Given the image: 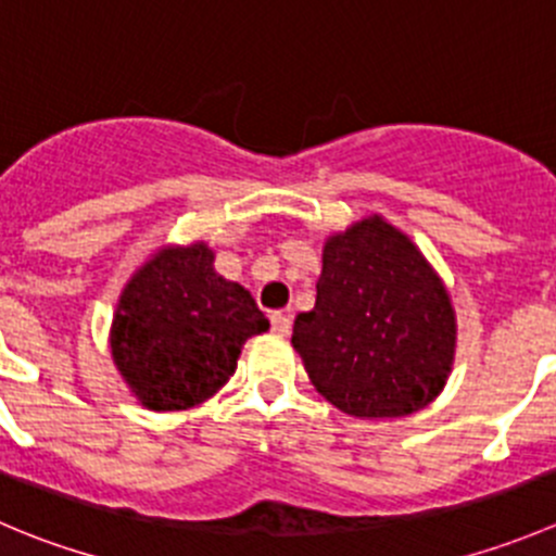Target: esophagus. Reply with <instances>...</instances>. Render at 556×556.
<instances>
[{
	"instance_id": "esophagus-1",
	"label": "esophagus",
	"mask_w": 556,
	"mask_h": 556,
	"mask_svg": "<svg viewBox=\"0 0 556 556\" xmlns=\"http://www.w3.org/2000/svg\"><path fill=\"white\" fill-rule=\"evenodd\" d=\"M271 331L279 333V337H288L290 315H285V312H271Z\"/></svg>"
}]
</instances>
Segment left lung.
Instances as JSON below:
<instances>
[{
    "label": "left lung",
    "mask_w": 556,
    "mask_h": 556,
    "mask_svg": "<svg viewBox=\"0 0 556 556\" xmlns=\"http://www.w3.org/2000/svg\"><path fill=\"white\" fill-rule=\"evenodd\" d=\"M312 386L353 418H399L440 396L454 369L456 312L432 263L380 214L323 244L315 309L293 323Z\"/></svg>",
    "instance_id": "1"
}]
</instances>
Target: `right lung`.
Listing matches in <instances>:
<instances>
[{
  "label": "right lung",
  "mask_w": 556,
  "mask_h": 556,
  "mask_svg": "<svg viewBox=\"0 0 556 556\" xmlns=\"http://www.w3.org/2000/svg\"><path fill=\"white\" fill-rule=\"evenodd\" d=\"M268 331L250 290L214 271L206 241L165 244L124 285L111 323V355L149 409H190L239 366L250 337Z\"/></svg>",
  "instance_id": "add662e5"
}]
</instances>
